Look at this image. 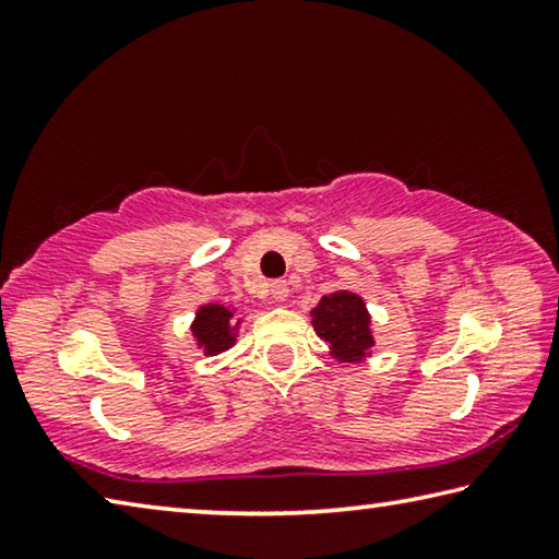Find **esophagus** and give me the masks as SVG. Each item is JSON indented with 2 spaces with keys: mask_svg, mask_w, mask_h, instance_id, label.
<instances>
[{
  "mask_svg": "<svg viewBox=\"0 0 559 559\" xmlns=\"http://www.w3.org/2000/svg\"><path fill=\"white\" fill-rule=\"evenodd\" d=\"M271 296L273 300H286L288 298V283L286 281H273L271 283Z\"/></svg>",
  "mask_w": 559,
  "mask_h": 559,
  "instance_id": "1",
  "label": "esophagus"
}]
</instances>
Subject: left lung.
I'll return each instance as SVG.
<instances>
[{
    "instance_id": "obj_1",
    "label": "left lung",
    "mask_w": 559,
    "mask_h": 559,
    "mask_svg": "<svg viewBox=\"0 0 559 559\" xmlns=\"http://www.w3.org/2000/svg\"><path fill=\"white\" fill-rule=\"evenodd\" d=\"M313 330L328 343L330 357L343 365H359L372 355V318L362 296L353 290H335L320 298L310 310Z\"/></svg>"
}]
</instances>
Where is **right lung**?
<instances>
[{"mask_svg":"<svg viewBox=\"0 0 559 559\" xmlns=\"http://www.w3.org/2000/svg\"><path fill=\"white\" fill-rule=\"evenodd\" d=\"M241 318H236L234 306H222V302H204L197 308L189 333H192L194 343L204 349L206 357H214L236 345L239 337Z\"/></svg>","mask_w":559,"mask_h":559,"instance_id":"right-lung-1","label":"right lung"}]
</instances>
